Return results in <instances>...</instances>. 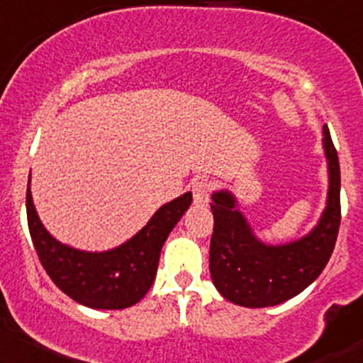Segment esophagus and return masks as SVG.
Wrapping results in <instances>:
<instances>
[{
  "instance_id": "esophagus-1",
  "label": "esophagus",
  "mask_w": 363,
  "mask_h": 363,
  "mask_svg": "<svg viewBox=\"0 0 363 363\" xmlns=\"http://www.w3.org/2000/svg\"><path fill=\"white\" fill-rule=\"evenodd\" d=\"M213 184L215 182L211 179H198L193 184V196H194V204L196 206H206L209 201V194H211Z\"/></svg>"
}]
</instances>
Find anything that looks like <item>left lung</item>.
<instances>
[{
  "mask_svg": "<svg viewBox=\"0 0 363 363\" xmlns=\"http://www.w3.org/2000/svg\"><path fill=\"white\" fill-rule=\"evenodd\" d=\"M328 194L320 220L308 235L270 245L253 233L230 189L211 194L215 216L209 272L225 299L243 308L277 306L316 281L333 253L340 228V164L328 126H323Z\"/></svg>",
  "mask_w": 363,
  "mask_h": 363,
  "instance_id": "8db88e82",
  "label": "left lung"
}]
</instances>
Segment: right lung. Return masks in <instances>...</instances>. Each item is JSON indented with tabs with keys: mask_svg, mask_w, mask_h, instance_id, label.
<instances>
[{
	"mask_svg": "<svg viewBox=\"0 0 363 363\" xmlns=\"http://www.w3.org/2000/svg\"><path fill=\"white\" fill-rule=\"evenodd\" d=\"M191 203L193 193H184L157 209L121 245L86 252L52 237L35 209L30 179L27 186L28 230L43 269L64 294L93 309H125L147 294L155 281L162 245Z\"/></svg>",
	"mask_w": 363,
	"mask_h": 363,
	"instance_id": "right-lung-1",
	"label": "right lung"
}]
</instances>
